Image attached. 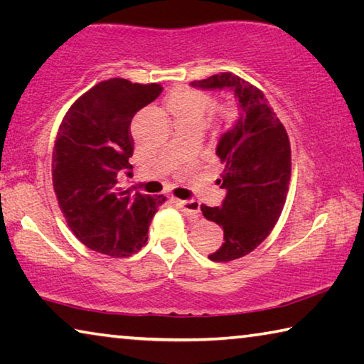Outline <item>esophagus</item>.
<instances>
[{
  "mask_svg": "<svg viewBox=\"0 0 364 364\" xmlns=\"http://www.w3.org/2000/svg\"><path fill=\"white\" fill-rule=\"evenodd\" d=\"M176 204L181 207V210L188 215L189 218L197 220L199 218V202L197 200H176Z\"/></svg>",
  "mask_w": 364,
  "mask_h": 364,
  "instance_id": "34e87169",
  "label": "esophagus"
}]
</instances>
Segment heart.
<instances>
[{
  "instance_id": "obj_1",
  "label": "heart",
  "mask_w": 364,
  "mask_h": 364,
  "mask_svg": "<svg viewBox=\"0 0 364 364\" xmlns=\"http://www.w3.org/2000/svg\"><path fill=\"white\" fill-rule=\"evenodd\" d=\"M212 97L202 93V91L191 90V88H180L175 93H171L168 100V109L171 115L176 119H194L204 122L205 114L212 107ZM225 115H230V110H223Z\"/></svg>"
}]
</instances>
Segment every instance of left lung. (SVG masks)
<instances>
[{"label":"left lung","instance_id":"left-lung-1","mask_svg":"<svg viewBox=\"0 0 364 364\" xmlns=\"http://www.w3.org/2000/svg\"><path fill=\"white\" fill-rule=\"evenodd\" d=\"M191 85L231 90L241 109L236 125L217 146V156L225 165L218 180L226 189L223 204L200 205L204 217L225 232V242L208 258L231 262L257 249L279 220L291 181V143L264 95L241 77L223 72Z\"/></svg>","mask_w":364,"mask_h":364}]
</instances>
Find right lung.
I'll return each instance as SVG.
<instances>
[{
	"label": "right lung",
	"mask_w": 364,
	"mask_h": 364,
	"mask_svg": "<svg viewBox=\"0 0 364 364\" xmlns=\"http://www.w3.org/2000/svg\"><path fill=\"white\" fill-rule=\"evenodd\" d=\"M162 93L159 83L110 78L72 104L53 149V186L67 225L91 250L122 258L143 247L164 196L130 194L117 175L132 168V119Z\"/></svg>",
	"instance_id": "1"
}]
</instances>
